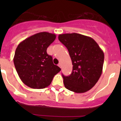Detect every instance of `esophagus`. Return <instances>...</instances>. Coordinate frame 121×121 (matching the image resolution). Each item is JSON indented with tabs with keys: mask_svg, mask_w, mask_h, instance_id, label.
<instances>
[{
	"mask_svg": "<svg viewBox=\"0 0 121 121\" xmlns=\"http://www.w3.org/2000/svg\"><path fill=\"white\" fill-rule=\"evenodd\" d=\"M58 65L61 68V63H59V64H58Z\"/></svg>",
	"mask_w": 121,
	"mask_h": 121,
	"instance_id": "34e87169",
	"label": "esophagus"
}]
</instances>
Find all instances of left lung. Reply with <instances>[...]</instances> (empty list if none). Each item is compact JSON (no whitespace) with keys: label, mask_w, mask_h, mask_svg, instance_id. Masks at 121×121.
Returning a JSON list of instances; mask_svg holds the SVG:
<instances>
[{"label":"left lung","mask_w":121,"mask_h":121,"mask_svg":"<svg viewBox=\"0 0 121 121\" xmlns=\"http://www.w3.org/2000/svg\"><path fill=\"white\" fill-rule=\"evenodd\" d=\"M58 40L68 49L73 65L69 76L62 75L64 86L76 93L89 91L102 74L103 51L93 39L80 34H62Z\"/></svg>","instance_id":"8db88e82"}]
</instances>
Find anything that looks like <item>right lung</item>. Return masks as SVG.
<instances>
[{"instance_id": "right-lung-1", "label": "right lung", "mask_w": 121, "mask_h": 121, "mask_svg": "<svg viewBox=\"0 0 121 121\" xmlns=\"http://www.w3.org/2000/svg\"><path fill=\"white\" fill-rule=\"evenodd\" d=\"M55 34L40 32L22 41L16 49L13 61L20 80L33 89L50 85L61 68L53 63L47 48L55 40Z\"/></svg>"}]
</instances>
